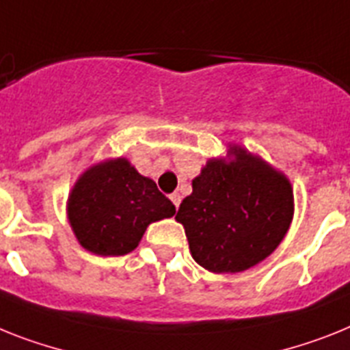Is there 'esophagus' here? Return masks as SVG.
Instances as JSON below:
<instances>
[{"instance_id": "34e87169", "label": "esophagus", "mask_w": 350, "mask_h": 350, "mask_svg": "<svg viewBox=\"0 0 350 350\" xmlns=\"http://www.w3.org/2000/svg\"><path fill=\"white\" fill-rule=\"evenodd\" d=\"M170 201L174 202V206L176 208H180V202H181V196L178 192H174V193H170Z\"/></svg>"}]
</instances>
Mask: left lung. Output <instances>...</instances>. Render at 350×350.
Here are the masks:
<instances>
[{
	"label": "left lung",
	"instance_id": "left-lung-1",
	"mask_svg": "<svg viewBox=\"0 0 350 350\" xmlns=\"http://www.w3.org/2000/svg\"><path fill=\"white\" fill-rule=\"evenodd\" d=\"M211 158L192 181L176 220L192 258L210 272H242L270 256L293 217L288 178L239 146Z\"/></svg>",
	"mask_w": 350,
	"mask_h": 350
}]
</instances>
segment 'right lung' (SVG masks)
<instances>
[{"instance_id":"right-lung-1","label":"right lung","mask_w":350,"mask_h":350,"mask_svg":"<svg viewBox=\"0 0 350 350\" xmlns=\"http://www.w3.org/2000/svg\"><path fill=\"white\" fill-rule=\"evenodd\" d=\"M174 204L126 158L101 161L80 176L69 193L67 217L81 247L122 256L139 245L151 222L169 219Z\"/></svg>"}]
</instances>
